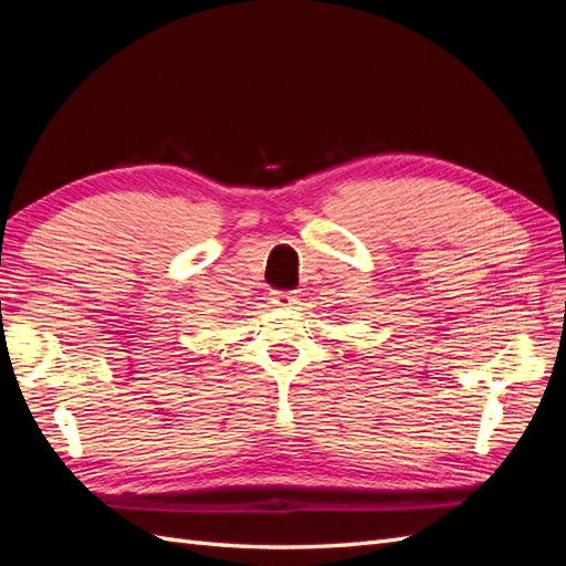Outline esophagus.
Segmentation results:
<instances>
[{
    "label": "esophagus",
    "instance_id": "obj_1",
    "mask_svg": "<svg viewBox=\"0 0 566 566\" xmlns=\"http://www.w3.org/2000/svg\"><path fill=\"white\" fill-rule=\"evenodd\" d=\"M295 302V293L293 290H273L271 293V304L276 306H290Z\"/></svg>",
    "mask_w": 566,
    "mask_h": 566
}]
</instances>
